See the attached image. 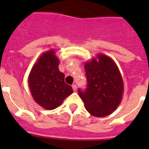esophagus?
<instances>
[{"mask_svg": "<svg viewBox=\"0 0 149 149\" xmlns=\"http://www.w3.org/2000/svg\"><path fill=\"white\" fill-rule=\"evenodd\" d=\"M72 90H73V91H74V92H76V91H77V85H76V84H72Z\"/></svg>", "mask_w": 149, "mask_h": 149, "instance_id": "1", "label": "esophagus"}]
</instances>
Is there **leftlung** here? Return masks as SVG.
I'll list each match as a JSON object with an SVG mask.
<instances>
[{
    "instance_id": "obj_1",
    "label": "left lung",
    "mask_w": 149,
    "mask_h": 149,
    "mask_svg": "<svg viewBox=\"0 0 149 149\" xmlns=\"http://www.w3.org/2000/svg\"><path fill=\"white\" fill-rule=\"evenodd\" d=\"M86 91L78 90L84 107L94 117H105L118 108L124 93V82L115 62L99 53L84 64Z\"/></svg>"
}]
</instances>
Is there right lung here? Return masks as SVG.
<instances>
[{
  "label": "right lung",
  "instance_id": "1",
  "mask_svg": "<svg viewBox=\"0 0 149 149\" xmlns=\"http://www.w3.org/2000/svg\"><path fill=\"white\" fill-rule=\"evenodd\" d=\"M59 60L52 49L42 54L29 76V86L37 104L45 110H53L72 94V86L64 81L65 75L58 70Z\"/></svg>",
  "mask_w": 149,
  "mask_h": 149
}]
</instances>
